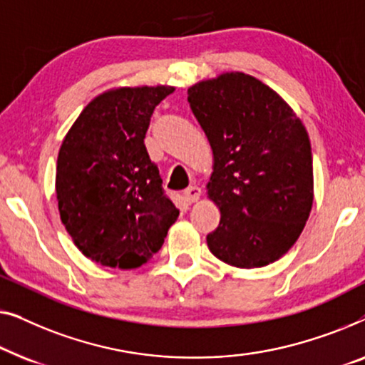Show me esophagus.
Segmentation results:
<instances>
[{
	"label": "esophagus",
	"mask_w": 365,
	"mask_h": 365,
	"mask_svg": "<svg viewBox=\"0 0 365 365\" xmlns=\"http://www.w3.org/2000/svg\"><path fill=\"white\" fill-rule=\"evenodd\" d=\"M185 200H187L188 203H195L198 202L200 197H202V188H198L197 185H192V187H188L185 190Z\"/></svg>",
	"instance_id": "1"
}]
</instances>
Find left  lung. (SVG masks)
<instances>
[{"label":"left lung","instance_id":"obj_1","mask_svg":"<svg viewBox=\"0 0 365 365\" xmlns=\"http://www.w3.org/2000/svg\"><path fill=\"white\" fill-rule=\"evenodd\" d=\"M188 104L213 150L208 198L220 208L208 248L236 268H261L289 251L314 198L306 127L253 76L225 73L188 87Z\"/></svg>","mask_w":365,"mask_h":365}]
</instances>
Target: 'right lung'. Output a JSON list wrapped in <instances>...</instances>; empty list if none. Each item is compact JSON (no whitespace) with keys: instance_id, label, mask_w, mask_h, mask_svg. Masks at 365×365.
<instances>
[{"instance_id":"add662e5","label":"right lung","mask_w":365,"mask_h":365,"mask_svg":"<svg viewBox=\"0 0 365 365\" xmlns=\"http://www.w3.org/2000/svg\"><path fill=\"white\" fill-rule=\"evenodd\" d=\"M172 86L119 87L97 96L66 133L56 168L61 222L86 258L132 269L162 248L178 210L143 143Z\"/></svg>"}]
</instances>
